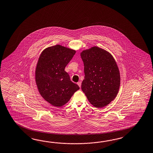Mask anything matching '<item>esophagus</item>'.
Here are the masks:
<instances>
[{
	"mask_svg": "<svg viewBox=\"0 0 153 153\" xmlns=\"http://www.w3.org/2000/svg\"><path fill=\"white\" fill-rule=\"evenodd\" d=\"M77 84H78L80 88V87H81V85H82V82H77Z\"/></svg>",
	"mask_w": 153,
	"mask_h": 153,
	"instance_id": "1",
	"label": "esophagus"
}]
</instances>
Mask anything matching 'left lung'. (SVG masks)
<instances>
[{
  "instance_id": "obj_1",
  "label": "left lung",
  "mask_w": 153,
  "mask_h": 153,
  "mask_svg": "<svg viewBox=\"0 0 153 153\" xmlns=\"http://www.w3.org/2000/svg\"><path fill=\"white\" fill-rule=\"evenodd\" d=\"M80 55L85 74L82 91L93 105L105 106L119 91L120 76L118 65L111 54L97 47L83 51Z\"/></svg>"
}]
</instances>
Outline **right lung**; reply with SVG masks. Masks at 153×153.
Segmentation results:
<instances>
[{
    "label": "right lung",
    "instance_id": "1",
    "mask_svg": "<svg viewBox=\"0 0 153 153\" xmlns=\"http://www.w3.org/2000/svg\"><path fill=\"white\" fill-rule=\"evenodd\" d=\"M75 52L56 45L46 48L40 55L35 70V82L41 96L52 105H64L79 89L64 71Z\"/></svg>",
    "mask_w": 153,
    "mask_h": 153
}]
</instances>
